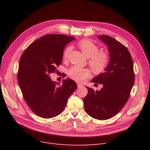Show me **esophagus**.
Listing matches in <instances>:
<instances>
[{
  "mask_svg": "<svg viewBox=\"0 0 150 150\" xmlns=\"http://www.w3.org/2000/svg\"><path fill=\"white\" fill-rule=\"evenodd\" d=\"M76 84H77V86H78V88H80L83 87V86L81 83H77Z\"/></svg>",
  "mask_w": 150,
  "mask_h": 150,
  "instance_id": "esophagus-1",
  "label": "esophagus"
}]
</instances>
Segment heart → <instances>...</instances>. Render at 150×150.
Masks as SVG:
<instances>
[{"label": "heart", "instance_id": "heart-1", "mask_svg": "<svg viewBox=\"0 0 150 150\" xmlns=\"http://www.w3.org/2000/svg\"><path fill=\"white\" fill-rule=\"evenodd\" d=\"M78 45L85 56L89 58L88 64L96 73H100L106 68L109 61L108 54L105 52H98V47L88 39H83L78 42ZM72 51V47L68 46L63 53L62 58L67 60ZM68 75L76 81H83L90 75L87 69L78 66L71 67L68 71Z\"/></svg>", "mask_w": 150, "mask_h": 150}]
</instances>
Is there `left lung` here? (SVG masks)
I'll return each instance as SVG.
<instances>
[{"instance_id":"8db88e82","label":"left lung","mask_w":150,"mask_h":150,"mask_svg":"<svg viewBox=\"0 0 150 150\" xmlns=\"http://www.w3.org/2000/svg\"><path fill=\"white\" fill-rule=\"evenodd\" d=\"M98 38L108 47L109 62L105 72L92 80L93 83L103 84V88L94 91L86 87L88 93L83 101L86 113L103 120L114 117L123 108L129 97L135 76L132 59L127 47L109 36Z\"/></svg>"}]
</instances>
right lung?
<instances>
[{
    "instance_id": "add662e5",
    "label": "right lung",
    "mask_w": 150,
    "mask_h": 150,
    "mask_svg": "<svg viewBox=\"0 0 150 150\" xmlns=\"http://www.w3.org/2000/svg\"><path fill=\"white\" fill-rule=\"evenodd\" d=\"M74 39L64 35H45L31 43L22 54L18 84L27 105L39 117L50 119L60 114L77 88L72 80H63L59 85L52 81L49 75L56 72L66 45Z\"/></svg>"
}]
</instances>
